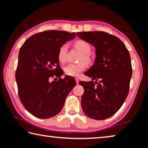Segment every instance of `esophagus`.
Here are the masks:
<instances>
[{"mask_svg": "<svg viewBox=\"0 0 148 148\" xmlns=\"http://www.w3.org/2000/svg\"><path fill=\"white\" fill-rule=\"evenodd\" d=\"M75 80H76V84H79V79H78V78H77V77H76V78H75Z\"/></svg>", "mask_w": 148, "mask_h": 148, "instance_id": "obj_1", "label": "esophagus"}]
</instances>
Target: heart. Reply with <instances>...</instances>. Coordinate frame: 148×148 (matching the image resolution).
<instances>
[{
  "label": "heart",
  "mask_w": 148,
  "mask_h": 148,
  "mask_svg": "<svg viewBox=\"0 0 148 148\" xmlns=\"http://www.w3.org/2000/svg\"><path fill=\"white\" fill-rule=\"evenodd\" d=\"M74 46L79 49L83 55L81 58V61H84L86 64L91 63V59L88 53L91 51V46L84 40H77L74 42ZM68 47L66 44H63L59 47L57 53V58L61 62H64L66 60V55ZM86 69V65L83 62L78 64H69L64 67L65 74L70 76H76L80 72H83Z\"/></svg>",
  "instance_id": "b5f03b06"
}]
</instances>
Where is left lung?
Masks as SVG:
<instances>
[{"label":"left lung","instance_id":"8db88e82","mask_svg":"<svg viewBox=\"0 0 148 148\" xmlns=\"http://www.w3.org/2000/svg\"><path fill=\"white\" fill-rule=\"evenodd\" d=\"M77 35L96 48L95 64L84 74L92 81L79 82L84 89L82 108L92 119H107L118 111L129 94L132 72L129 52L121 40L108 32H82Z\"/></svg>","mask_w":148,"mask_h":148}]
</instances>
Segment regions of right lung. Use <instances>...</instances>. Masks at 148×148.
Wrapping results in <instances>:
<instances>
[{
	"label": "right lung",
	"instance_id": "right-lung-1",
	"mask_svg": "<svg viewBox=\"0 0 148 148\" xmlns=\"http://www.w3.org/2000/svg\"><path fill=\"white\" fill-rule=\"evenodd\" d=\"M75 36V32L45 31L29 37L20 48L16 72L19 97L27 111L38 118L58 114L76 86L73 77H59L63 71L57 58L59 47ZM57 77V81L50 82Z\"/></svg>",
	"mask_w": 148,
	"mask_h": 148
}]
</instances>
